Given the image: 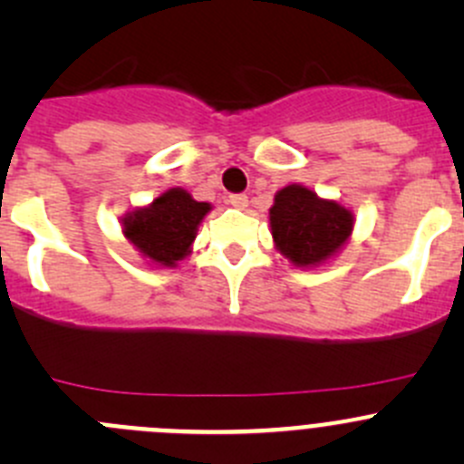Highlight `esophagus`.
<instances>
[{"label": "esophagus", "instance_id": "obj_1", "mask_svg": "<svg viewBox=\"0 0 464 464\" xmlns=\"http://www.w3.org/2000/svg\"><path fill=\"white\" fill-rule=\"evenodd\" d=\"M228 204H231L233 208H246V206H249V198H246V195H228Z\"/></svg>", "mask_w": 464, "mask_h": 464}]
</instances>
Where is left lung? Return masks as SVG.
<instances>
[{
	"instance_id": "8db88e82",
	"label": "left lung",
	"mask_w": 464,
	"mask_h": 464,
	"mask_svg": "<svg viewBox=\"0 0 464 464\" xmlns=\"http://www.w3.org/2000/svg\"><path fill=\"white\" fill-rule=\"evenodd\" d=\"M276 249L296 266H316L336 254L353 233L354 218L334 199H321L301 184L285 186L269 208Z\"/></svg>"
}]
</instances>
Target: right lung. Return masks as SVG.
Returning a JSON list of instances; mask_svg holds the SVG:
<instances>
[{
  "label": "right lung",
  "instance_id": "add662e5",
  "mask_svg": "<svg viewBox=\"0 0 464 464\" xmlns=\"http://www.w3.org/2000/svg\"><path fill=\"white\" fill-rule=\"evenodd\" d=\"M210 204L195 202L184 188H170L145 208L123 218V233L148 260L175 266L190 254L198 227Z\"/></svg>",
  "mask_w": 464,
  "mask_h": 464
}]
</instances>
